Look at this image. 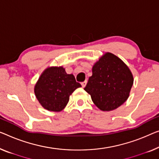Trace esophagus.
<instances>
[{
  "label": "esophagus",
  "mask_w": 159,
  "mask_h": 159,
  "mask_svg": "<svg viewBox=\"0 0 159 159\" xmlns=\"http://www.w3.org/2000/svg\"><path fill=\"white\" fill-rule=\"evenodd\" d=\"M86 84H87V80H85V81L82 82L81 83V86L83 88H85V86H86Z\"/></svg>",
  "instance_id": "1"
}]
</instances>
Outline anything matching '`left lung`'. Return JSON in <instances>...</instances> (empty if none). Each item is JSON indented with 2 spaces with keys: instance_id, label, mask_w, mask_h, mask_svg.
<instances>
[{
  "instance_id": "8db88e82",
  "label": "left lung",
  "mask_w": 159,
  "mask_h": 159,
  "mask_svg": "<svg viewBox=\"0 0 159 159\" xmlns=\"http://www.w3.org/2000/svg\"><path fill=\"white\" fill-rule=\"evenodd\" d=\"M92 73L84 90L99 109L113 111L125 102L134 77L124 61L108 52L95 63Z\"/></svg>"
}]
</instances>
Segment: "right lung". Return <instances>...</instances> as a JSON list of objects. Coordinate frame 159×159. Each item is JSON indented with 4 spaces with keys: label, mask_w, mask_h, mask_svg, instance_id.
<instances>
[{
    "label": "right lung",
    "mask_w": 159,
    "mask_h": 159,
    "mask_svg": "<svg viewBox=\"0 0 159 159\" xmlns=\"http://www.w3.org/2000/svg\"><path fill=\"white\" fill-rule=\"evenodd\" d=\"M74 75L67 74L62 66L49 67L42 73L34 88L35 95L45 109L59 112L64 108L69 97L78 88Z\"/></svg>",
    "instance_id": "add662e5"
}]
</instances>
